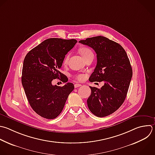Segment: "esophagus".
<instances>
[{"label": "esophagus", "instance_id": "obj_1", "mask_svg": "<svg viewBox=\"0 0 155 155\" xmlns=\"http://www.w3.org/2000/svg\"><path fill=\"white\" fill-rule=\"evenodd\" d=\"M81 86H82V85H81V84H74V87H75V88H78V87H81Z\"/></svg>", "mask_w": 155, "mask_h": 155}]
</instances>
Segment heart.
I'll list each match as a JSON object with an SVG mask.
<instances>
[{
    "mask_svg": "<svg viewBox=\"0 0 155 155\" xmlns=\"http://www.w3.org/2000/svg\"><path fill=\"white\" fill-rule=\"evenodd\" d=\"M79 52L81 53V54L82 55V56L83 57V58H85L86 57H87L88 56L90 55V54H93L92 51L88 47H82L81 48H80L79 50ZM69 58H70V55L69 54H67L64 59V64H67L68 60H69ZM75 79H77L78 81H82L84 79V76L82 74H77L74 76Z\"/></svg>",
    "mask_w": 155,
    "mask_h": 155,
    "instance_id": "b5f03b06",
    "label": "heart"
}]
</instances>
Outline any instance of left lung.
<instances>
[{
    "label": "left lung",
    "mask_w": 155,
    "mask_h": 155,
    "mask_svg": "<svg viewBox=\"0 0 155 155\" xmlns=\"http://www.w3.org/2000/svg\"><path fill=\"white\" fill-rule=\"evenodd\" d=\"M79 42L96 53V67L89 81L104 82L101 88L90 86L91 93L87 99L88 107L97 117L108 116L125 99L133 74L129 59L120 45L104 36L87 38Z\"/></svg>",
    "instance_id": "8db88e82"
}]
</instances>
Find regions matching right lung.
<instances>
[{"mask_svg": "<svg viewBox=\"0 0 155 155\" xmlns=\"http://www.w3.org/2000/svg\"><path fill=\"white\" fill-rule=\"evenodd\" d=\"M77 42L76 39L50 38L30 50L24 59L22 86L30 106L41 117H58L74 90L72 83L59 87L51 82L56 79L68 81L59 69L65 55Z\"/></svg>", "mask_w": 155, "mask_h": 155, "instance_id": "add662e5", "label": "right lung"}]
</instances>
